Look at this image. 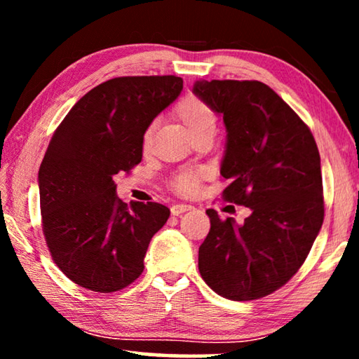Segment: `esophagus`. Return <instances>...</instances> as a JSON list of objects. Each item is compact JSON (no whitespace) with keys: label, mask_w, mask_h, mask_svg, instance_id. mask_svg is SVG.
<instances>
[{"label":"esophagus","mask_w":359,"mask_h":359,"mask_svg":"<svg viewBox=\"0 0 359 359\" xmlns=\"http://www.w3.org/2000/svg\"><path fill=\"white\" fill-rule=\"evenodd\" d=\"M191 209H193L191 205H188V204H174L171 208V212H172V215H182L184 212H188Z\"/></svg>","instance_id":"34e87169"}]
</instances>
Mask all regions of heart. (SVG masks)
Wrapping results in <instances>:
<instances>
[{
  "mask_svg": "<svg viewBox=\"0 0 359 359\" xmlns=\"http://www.w3.org/2000/svg\"><path fill=\"white\" fill-rule=\"evenodd\" d=\"M175 114H177L179 120L184 123V126L191 136L204 128H209V126H215L214 112H212V109L205 104L203 100H199L198 96H185V98L179 102L177 107H175ZM150 139L151 128L144 133V147H149ZM199 179H201V172L184 171L177 174V177L174 179V188L179 193L191 194L198 190Z\"/></svg>",
  "mask_w": 359,
  "mask_h": 359,
  "instance_id": "b5f03b06",
  "label": "heart"
}]
</instances>
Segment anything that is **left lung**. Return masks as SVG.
Instances as JSON below:
<instances>
[{
	"label": "left lung",
	"instance_id": "1",
	"mask_svg": "<svg viewBox=\"0 0 359 359\" xmlns=\"http://www.w3.org/2000/svg\"><path fill=\"white\" fill-rule=\"evenodd\" d=\"M193 93L223 117V198L250 208L244 224L214 209L198 267L226 299H259L283 287L306 261L323 224L320 154L309 126L258 81H196Z\"/></svg>",
	"mask_w": 359,
	"mask_h": 359
}]
</instances>
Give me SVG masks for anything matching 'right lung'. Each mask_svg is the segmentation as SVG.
I'll return each instance as SVG.
<instances>
[{
  "instance_id": "right-lung-1",
  "label": "right lung",
  "mask_w": 359,
  "mask_h": 359,
  "mask_svg": "<svg viewBox=\"0 0 359 359\" xmlns=\"http://www.w3.org/2000/svg\"><path fill=\"white\" fill-rule=\"evenodd\" d=\"M182 88L175 76L111 79L83 95L53 133L38 175L42 231L52 259L79 287L114 293L142 274L171 210L125 204L114 175L141 163L144 133Z\"/></svg>"
}]
</instances>
